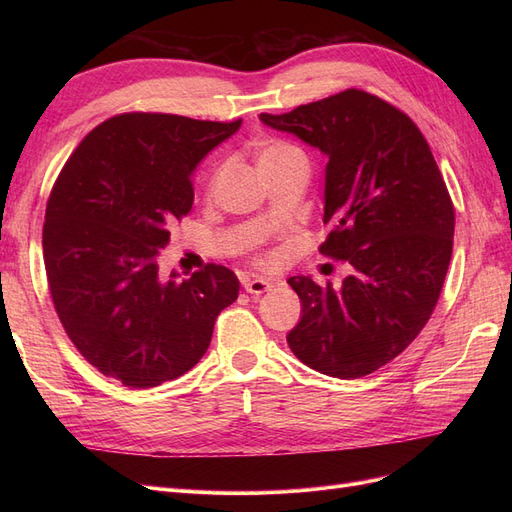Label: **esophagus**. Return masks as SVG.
<instances>
[{
  "mask_svg": "<svg viewBox=\"0 0 512 512\" xmlns=\"http://www.w3.org/2000/svg\"><path fill=\"white\" fill-rule=\"evenodd\" d=\"M243 288H245V292H250V294H262V292H267V290L273 288V282L262 280V277H252V280H245Z\"/></svg>",
  "mask_w": 512,
  "mask_h": 512,
  "instance_id": "esophagus-1",
  "label": "esophagus"
}]
</instances>
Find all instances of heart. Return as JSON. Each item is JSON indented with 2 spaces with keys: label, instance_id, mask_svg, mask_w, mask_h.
<instances>
[{
  "label": "heart",
  "instance_id": "b5f03b06",
  "mask_svg": "<svg viewBox=\"0 0 512 512\" xmlns=\"http://www.w3.org/2000/svg\"><path fill=\"white\" fill-rule=\"evenodd\" d=\"M294 156H303V151H301L299 147H294V145L286 143V141H269V143L262 145L260 151H258V168L282 164V162H286V160H290V158H294ZM220 175H222V166H215V168L211 170L209 179H207V188H205L207 196L213 194L215 185H218Z\"/></svg>",
  "mask_w": 512,
  "mask_h": 512
}]
</instances>
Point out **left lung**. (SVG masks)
<instances>
[{"mask_svg": "<svg viewBox=\"0 0 512 512\" xmlns=\"http://www.w3.org/2000/svg\"><path fill=\"white\" fill-rule=\"evenodd\" d=\"M260 119L327 153L331 232L320 254L352 267L342 288L290 277L303 316L288 346L320 374H374L414 342L440 299L455 232L440 168L416 123L363 89Z\"/></svg>", "mask_w": 512, "mask_h": 512, "instance_id": "obj_1", "label": "left lung"}]
</instances>
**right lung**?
Masks as SVG:
<instances>
[{
  "mask_svg": "<svg viewBox=\"0 0 512 512\" xmlns=\"http://www.w3.org/2000/svg\"><path fill=\"white\" fill-rule=\"evenodd\" d=\"M239 126L121 113L83 138L53 183L42 252L55 312L83 359L123 386L190 371L237 301L230 269L209 262L188 280H162L158 258L192 209V170Z\"/></svg>",
  "mask_w": 512,
  "mask_h": 512,
  "instance_id": "obj_1",
  "label": "right lung"
}]
</instances>
